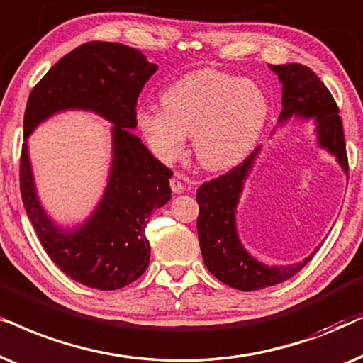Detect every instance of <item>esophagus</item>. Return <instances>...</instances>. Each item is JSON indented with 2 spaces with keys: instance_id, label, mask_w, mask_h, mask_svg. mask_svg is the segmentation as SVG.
I'll list each match as a JSON object with an SVG mask.
<instances>
[{
  "instance_id": "obj_1",
  "label": "esophagus",
  "mask_w": 363,
  "mask_h": 363,
  "mask_svg": "<svg viewBox=\"0 0 363 363\" xmlns=\"http://www.w3.org/2000/svg\"><path fill=\"white\" fill-rule=\"evenodd\" d=\"M169 184H171V189L174 194H182V192L186 191L184 184H182V181L179 177H172L171 181H169Z\"/></svg>"
}]
</instances>
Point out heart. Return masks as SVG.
<instances>
[{
  "label": "heart",
  "instance_id": "obj_1",
  "mask_svg": "<svg viewBox=\"0 0 363 363\" xmlns=\"http://www.w3.org/2000/svg\"><path fill=\"white\" fill-rule=\"evenodd\" d=\"M161 104L136 109V124L151 152L171 164L192 136L194 156L209 171L244 161L262 136L270 113L259 84L216 69L182 76L161 94Z\"/></svg>",
  "mask_w": 363,
  "mask_h": 363
}]
</instances>
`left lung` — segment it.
I'll use <instances>...</instances> for the list:
<instances>
[{"label": "left lung", "mask_w": 363, "mask_h": 363, "mask_svg": "<svg viewBox=\"0 0 363 363\" xmlns=\"http://www.w3.org/2000/svg\"><path fill=\"white\" fill-rule=\"evenodd\" d=\"M269 67L277 72L279 81L282 83V113L279 116V123H287L294 116L313 119L318 146L327 149L342 169L349 172L342 119L330 91L311 67L298 62L269 65ZM259 151L260 146L224 176L204 182L196 194L199 204L197 234L206 267L225 286L244 292L286 282L306 267L318 249L302 262L277 267L259 262L240 242L235 225V209L242 194L244 181Z\"/></svg>", "instance_id": "1"}]
</instances>
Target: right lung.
<instances>
[{"instance_id": "right-lung-1", "label": "right lung", "mask_w": 363, "mask_h": 363, "mask_svg": "<svg viewBox=\"0 0 363 363\" xmlns=\"http://www.w3.org/2000/svg\"><path fill=\"white\" fill-rule=\"evenodd\" d=\"M156 71L134 48L91 41L62 56L28 98L19 166L24 209L52 262L86 287L116 291L141 277L151 255L146 225L152 212L171 199V169L131 131L138 125L139 93ZM71 108L93 110L115 124L113 164L94 214L74 230H62L37 197L27 138L43 120Z\"/></svg>"}]
</instances>
